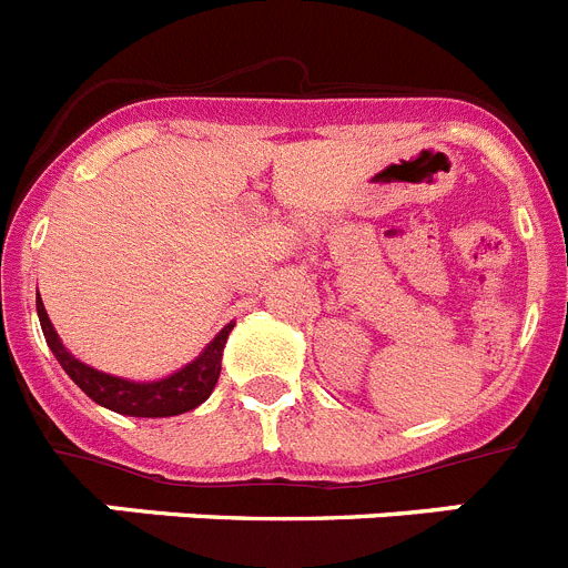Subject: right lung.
<instances>
[{
    "label": "right lung",
    "mask_w": 568,
    "mask_h": 568,
    "mask_svg": "<svg viewBox=\"0 0 568 568\" xmlns=\"http://www.w3.org/2000/svg\"><path fill=\"white\" fill-rule=\"evenodd\" d=\"M37 313L50 353L57 355V361L62 364L64 373L70 375V381L90 400H97L99 406L113 409L119 415H130V418H173V415L190 413L195 406H202L215 389V384H219L224 344H227V335L235 327V321L227 324L182 369H175V373L155 381H130L122 378V375L102 373V369L84 364V361H79L77 355L70 353L57 329H53V324H50L42 298H37Z\"/></svg>",
    "instance_id": "obj_1"
}]
</instances>
